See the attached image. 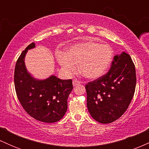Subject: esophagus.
Segmentation results:
<instances>
[{
  "label": "esophagus",
  "instance_id": "1",
  "mask_svg": "<svg viewBox=\"0 0 149 149\" xmlns=\"http://www.w3.org/2000/svg\"><path fill=\"white\" fill-rule=\"evenodd\" d=\"M80 84V82L79 80H78L77 79H74L73 80V86H76V85Z\"/></svg>",
  "mask_w": 149,
  "mask_h": 149
}]
</instances>
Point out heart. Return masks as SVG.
I'll return each mask as SVG.
<instances>
[{
	"mask_svg": "<svg viewBox=\"0 0 149 149\" xmlns=\"http://www.w3.org/2000/svg\"><path fill=\"white\" fill-rule=\"evenodd\" d=\"M113 52L108 44L86 41L75 44L67 52H58L57 60L67 73L76 71L78 64L80 72L89 79H97L105 74L110 66Z\"/></svg>",
	"mask_w": 149,
	"mask_h": 149,
	"instance_id": "b5f03b06",
	"label": "heart"
}]
</instances>
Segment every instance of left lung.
I'll use <instances>...</instances> for the list:
<instances>
[{"instance_id": "1", "label": "left lung", "mask_w": 149, "mask_h": 149, "mask_svg": "<svg viewBox=\"0 0 149 149\" xmlns=\"http://www.w3.org/2000/svg\"><path fill=\"white\" fill-rule=\"evenodd\" d=\"M107 73L85 85L89 113L100 123H111L127 109L134 96L136 71L130 56L123 52L113 57Z\"/></svg>"}]
</instances>
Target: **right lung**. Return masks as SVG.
<instances>
[{
    "label": "right lung",
    "mask_w": 149,
    "mask_h": 149,
    "mask_svg": "<svg viewBox=\"0 0 149 149\" xmlns=\"http://www.w3.org/2000/svg\"><path fill=\"white\" fill-rule=\"evenodd\" d=\"M36 47L31 43L22 52L15 69V87L18 100L29 115L44 123L57 122L67 111V99L73 90L72 80L52 76L44 80L34 78L28 72L25 56Z\"/></svg>",
    "instance_id": "1"
}]
</instances>
